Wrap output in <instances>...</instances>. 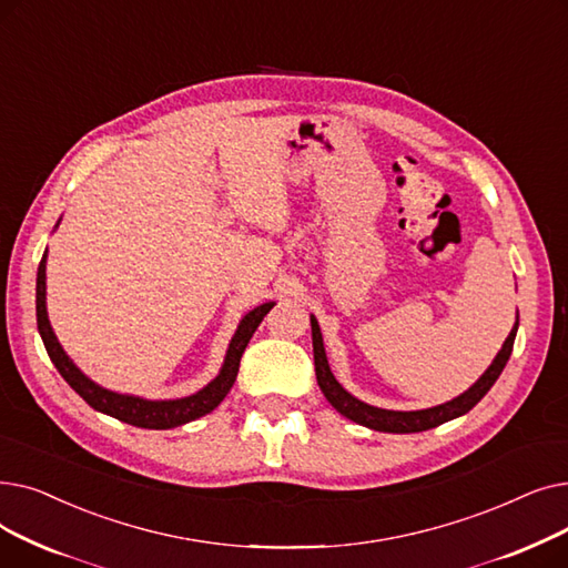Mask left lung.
Returning a JSON list of instances; mask_svg holds the SVG:
<instances>
[{
  "instance_id": "obj_1",
  "label": "left lung",
  "mask_w": 568,
  "mask_h": 568,
  "mask_svg": "<svg viewBox=\"0 0 568 568\" xmlns=\"http://www.w3.org/2000/svg\"><path fill=\"white\" fill-rule=\"evenodd\" d=\"M312 321V344H314V367H316V382L318 388L326 395V399L333 404V407L346 416L348 420H354L358 425H365L369 429L376 432H395V435H409V432H423L429 427H437L446 420H453L457 416L467 414L469 409H474L476 404L483 399V395L493 388V384L499 379L501 369L506 367L510 351H513V342H516V333H518V321L513 331L508 333L504 346L499 354L495 356L493 365L483 372L480 379L465 390L463 395H457L455 399L439 404V407L432 409H420V412H390V409H379L372 407V404L361 402L358 397H354L351 393H346L339 382L333 376L328 358H326V348H323V337H321V328L318 321L314 316H310Z\"/></svg>"
}]
</instances>
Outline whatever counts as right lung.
<instances>
[{"mask_svg":"<svg viewBox=\"0 0 568 568\" xmlns=\"http://www.w3.org/2000/svg\"><path fill=\"white\" fill-rule=\"evenodd\" d=\"M45 252L39 263V273H37V326H39V335L43 339V346L48 351L52 365L58 367V372L64 376V382L80 397H83L92 409H97L105 416H113L122 423L145 427V429H171V427L184 425L189 420H196V418L210 414L214 407H220V402L229 395V390L235 384L240 358H242V354H245V348H247L254 331L258 328L263 316L275 307V303H263V305L254 307L250 314L242 316L240 326L229 344L226 358H224L220 374L214 376V379L199 393L189 395V397H180V399H143L136 395H122V393L101 388L99 384H94L90 379V376L80 372L73 365V361L67 356V351L58 342L55 333H52L48 312H45V256H48Z\"/></svg>","mask_w":568,"mask_h":568,"instance_id":"add662e5","label":"right lung"}]
</instances>
